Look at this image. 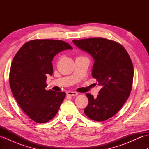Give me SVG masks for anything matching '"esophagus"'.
Segmentation results:
<instances>
[{
    "instance_id": "34e87169",
    "label": "esophagus",
    "mask_w": 149,
    "mask_h": 149,
    "mask_svg": "<svg viewBox=\"0 0 149 149\" xmlns=\"http://www.w3.org/2000/svg\"><path fill=\"white\" fill-rule=\"evenodd\" d=\"M66 94H67L68 95H70V96H77L78 95V93L77 92H75V91H67Z\"/></svg>"
}]
</instances>
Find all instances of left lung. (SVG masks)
I'll return each instance as SVG.
<instances>
[{
	"instance_id": "8db88e82",
	"label": "left lung",
	"mask_w": 149,
	"mask_h": 149,
	"mask_svg": "<svg viewBox=\"0 0 149 149\" xmlns=\"http://www.w3.org/2000/svg\"><path fill=\"white\" fill-rule=\"evenodd\" d=\"M73 42L93 57L92 77L102 86L97 98L86 94L89 102L85 115L94 121H105L118 112L131 93L134 68L130 56L121 44L103 38Z\"/></svg>"
}]
</instances>
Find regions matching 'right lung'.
<instances>
[{
    "instance_id": "right-lung-1",
    "label": "right lung",
    "mask_w": 149,
    "mask_h": 149,
    "mask_svg": "<svg viewBox=\"0 0 149 149\" xmlns=\"http://www.w3.org/2000/svg\"><path fill=\"white\" fill-rule=\"evenodd\" d=\"M72 49L62 40H33L24 44L13 59L9 72L13 95L24 113L36 123L52 120L65 99V92L45 90L47 75L53 73L54 57Z\"/></svg>"
}]
</instances>
